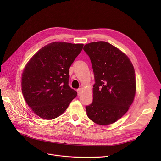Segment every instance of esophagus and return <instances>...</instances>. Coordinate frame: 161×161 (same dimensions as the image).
Listing matches in <instances>:
<instances>
[{
  "label": "esophagus",
  "instance_id": "esophagus-1",
  "mask_svg": "<svg viewBox=\"0 0 161 161\" xmlns=\"http://www.w3.org/2000/svg\"><path fill=\"white\" fill-rule=\"evenodd\" d=\"M77 92H78V96H80L81 95V92H82V89H79L77 90Z\"/></svg>",
  "mask_w": 161,
  "mask_h": 161
}]
</instances>
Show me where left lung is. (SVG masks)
Segmentation results:
<instances>
[{"label": "left lung", "mask_w": 161, "mask_h": 161, "mask_svg": "<svg viewBox=\"0 0 161 161\" xmlns=\"http://www.w3.org/2000/svg\"><path fill=\"white\" fill-rule=\"evenodd\" d=\"M83 50L90 57L95 79L87 115L98 125L112 124L127 112L134 101L136 83L133 64L127 55L106 42H91Z\"/></svg>", "instance_id": "obj_1"}]
</instances>
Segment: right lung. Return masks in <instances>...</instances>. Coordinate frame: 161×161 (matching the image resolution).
<instances>
[{"label":"right lung","instance_id":"add662e5","mask_svg":"<svg viewBox=\"0 0 161 161\" xmlns=\"http://www.w3.org/2000/svg\"><path fill=\"white\" fill-rule=\"evenodd\" d=\"M83 44L53 42L42 47L25 65L21 77L23 97L39 117L62 115L77 92L69 86V69Z\"/></svg>","mask_w":161,"mask_h":161}]
</instances>
